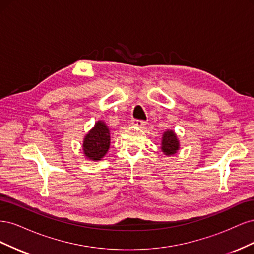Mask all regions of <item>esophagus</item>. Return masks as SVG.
<instances>
[{
    "label": "esophagus",
    "mask_w": 254,
    "mask_h": 254,
    "mask_svg": "<svg viewBox=\"0 0 254 254\" xmlns=\"http://www.w3.org/2000/svg\"><path fill=\"white\" fill-rule=\"evenodd\" d=\"M131 124L134 126H137V127H143L144 125H146V122L143 120H132Z\"/></svg>",
    "instance_id": "1"
}]
</instances>
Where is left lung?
I'll return each mask as SVG.
<instances>
[{
  "label": "left lung",
  "instance_id": "obj_1",
  "mask_svg": "<svg viewBox=\"0 0 254 254\" xmlns=\"http://www.w3.org/2000/svg\"><path fill=\"white\" fill-rule=\"evenodd\" d=\"M161 148H162V151L167 156L174 155L179 149V141L172 130L164 132L162 137V147Z\"/></svg>",
  "mask_w": 254,
  "mask_h": 254
}]
</instances>
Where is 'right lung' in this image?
<instances>
[{
    "mask_svg": "<svg viewBox=\"0 0 254 254\" xmlns=\"http://www.w3.org/2000/svg\"><path fill=\"white\" fill-rule=\"evenodd\" d=\"M110 146L109 129L104 122H97L94 128L86 135L83 141L84 155L90 160H101Z\"/></svg>",
    "mask_w": 254,
    "mask_h": 254,
    "instance_id": "right-lung-1",
    "label": "right lung"
}]
</instances>
